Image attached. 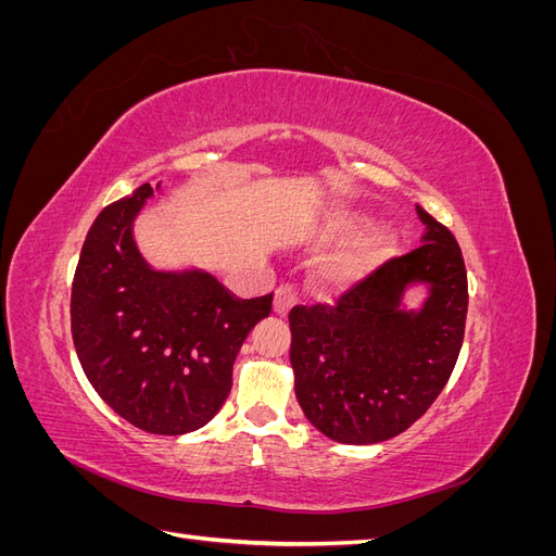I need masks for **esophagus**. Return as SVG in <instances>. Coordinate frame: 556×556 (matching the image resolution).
Returning a JSON list of instances; mask_svg holds the SVG:
<instances>
[{
	"label": "esophagus",
	"mask_w": 556,
	"mask_h": 556,
	"mask_svg": "<svg viewBox=\"0 0 556 556\" xmlns=\"http://www.w3.org/2000/svg\"><path fill=\"white\" fill-rule=\"evenodd\" d=\"M296 290H294V285H280V288L276 290V294H274V313L276 315H280V317H285L290 313V308L296 304Z\"/></svg>",
	"instance_id": "34e87169"
}]
</instances>
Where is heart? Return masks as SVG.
Masks as SVG:
<instances>
[{"instance_id": "heart-1", "label": "heart", "mask_w": 556, "mask_h": 556, "mask_svg": "<svg viewBox=\"0 0 556 556\" xmlns=\"http://www.w3.org/2000/svg\"><path fill=\"white\" fill-rule=\"evenodd\" d=\"M368 225L366 215L355 211H339L331 215L329 231L336 237H357ZM396 237L390 229H376L357 237L317 262L315 280L327 290H348L364 280L394 252Z\"/></svg>"}]
</instances>
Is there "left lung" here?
Instances as JSON below:
<instances>
[{
	"mask_svg": "<svg viewBox=\"0 0 556 556\" xmlns=\"http://www.w3.org/2000/svg\"><path fill=\"white\" fill-rule=\"evenodd\" d=\"M422 245L384 262L336 306L290 311L294 392L327 439L371 445L394 439L443 392L464 343L468 282L452 231L417 206ZM415 283L419 309L402 306Z\"/></svg>",
	"mask_w": 556,
	"mask_h": 556,
	"instance_id": "left-lung-1",
	"label": "left lung"
}]
</instances>
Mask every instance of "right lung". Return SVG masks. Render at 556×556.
I'll return each mask as SVG.
<instances>
[{
    "instance_id": "right-lung-1",
    "label": "right lung",
    "mask_w": 556,
    "mask_h": 556,
    "mask_svg": "<svg viewBox=\"0 0 556 556\" xmlns=\"http://www.w3.org/2000/svg\"><path fill=\"white\" fill-rule=\"evenodd\" d=\"M150 197L143 182L92 223L72 285V336L83 371L117 415L180 435L223 408L233 359L274 294L239 299L201 268L150 266L134 241Z\"/></svg>"
}]
</instances>
